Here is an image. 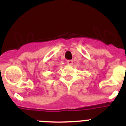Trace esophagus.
<instances>
[{
	"instance_id": "obj_1",
	"label": "esophagus",
	"mask_w": 126,
	"mask_h": 126,
	"mask_svg": "<svg viewBox=\"0 0 126 126\" xmlns=\"http://www.w3.org/2000/svg\"><path fill=\"white\" fill-rule=\"evenodd\" d=\"M67 65H73V61L72 60H68L67 61Z\"/></svg>"
}]
</instances>
